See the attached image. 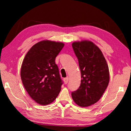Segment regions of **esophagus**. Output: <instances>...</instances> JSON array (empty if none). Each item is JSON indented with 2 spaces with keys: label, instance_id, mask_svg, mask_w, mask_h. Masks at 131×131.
<instances>
[{
  "label": "esophagus",
  "instance_id": "34e87169",
  "mask_svg": "<svg viewBox=\"0 0 131 131\" xmlns=\"http://www.w3.org/2000/svg\"><path fill=\"white\" fill-rule=\"evenodd\" d=\"M63 81H64V83H65V84H67L68 83V81H69V77H66V78L63 79Z\"/></svg>",
  "mask_w": 131,
  "mask_h": 131
}]
</instances>
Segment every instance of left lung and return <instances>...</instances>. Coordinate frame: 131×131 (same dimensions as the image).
<instances>
[{"label":"left lung","mask_w":131,"mask_h":131,"mask_svg":"<svg viewBox=\"0 0 131 131\" xmlns=\"http://www.w3.org/2000/svg\"><path fill=\"white\" fill-rule=\"evenodd\" d=\"M72 47L79 61L81 80L72 97L78 106L88 107L96 103L105 92L109 82V70L102 52L92 41H75Z\"/></svg>","instance_id":"obj_1"}]
</instances>
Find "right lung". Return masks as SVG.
I'll list each match as a JSON object with an SVG mask.
<instances>
[{
	"label": "right lung",
	"mask_w": 131,
	"mask_h": 131,
	"mask_svg": "<svg viewBox=\"0 0 131 131\" xmlns=\"http://www.w3.org/2000/svg\"><path fill=\"white\" fill-rule=\"evenodd\" d=\"M64 46L62 42L43 40L30 48L24 58L21 77L28 94L36 103L49 105L62 85L55 58Z\"/></svg>",
	"instance_id": "add662e5"
}]
</instances>
